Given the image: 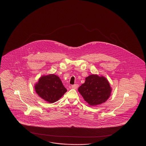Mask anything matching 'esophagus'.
Segmentation results:
<instances>
[{
  "mask_svg": "<svg viewBox=\"0 0 146 146\" xmlns=\"http://www.w3.org/2000/svg\"><path fill=\"white\" fill-rule=\"evenodd\" d=\"M78 84H74V85H72V89H76L78 88Z\"/></svg>",
  "mask_w": 146,
  "mask_h": 146,
  "instance_id": "esophagus-1",
  "label": "esophagus"
}]
</instances>
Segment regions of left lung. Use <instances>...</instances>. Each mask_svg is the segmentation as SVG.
I'll use <instances>...</instances> for the list:
<instances>
[{
  "label": "left lung",
  "mask_w": 146,
  "mask_h": 146,
  "mask_svg": "<svg viewBox=\"0 0 146 146\" xmlns=\"http://www.w3.org/2000/svg\"><path fill=\"white\" fill-rule=\"evenodd\" d=\"M78 91L90 106H96L108 99L111 89L104 76L92 74L85 78V83L79 86Z\"/></svg>",
  "instance_id": "8db88e82"
}]
</instances>
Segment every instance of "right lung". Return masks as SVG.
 I'll return each mask as SVG.
<instances>
[{
  "mask_svg": "<svg viewBox=\"0 0 146 146\" xmlns=\"http://www.w3.org/2000/svg\"><path fill=\"white\" fill-rule=\"evenodd\" d=\"M35 87L38 96L51 104L58 101L67 91L55 74L41 76Z\"/></svg>",
  "mask_w": 146,
  "mask_h": 146,
  "instance_id": "add662e5",
  "label": "right lung"
}]
</instances>
